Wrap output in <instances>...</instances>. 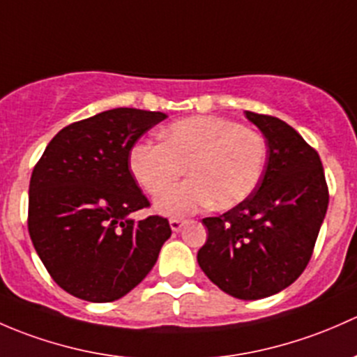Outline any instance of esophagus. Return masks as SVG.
<instances>
[{
  "instance_id": "obj_1",
  "label": "esophagus",
  "mask_w": 357,
  "mask_h": 357,
  "mask_svg": "<svg viewBox=\"0 0 357 357\" xmlns=\"http://www.w3.org/2000/svg\"><path fill=\"white\" fill-rule=\"evenodd\" d=\"M183 220H178V218H172L170 220V227H172V230H174V232H178L180 229H182L183 227Z\"/></svg>"
}]
</instances>
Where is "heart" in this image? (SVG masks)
I'll return each mask as SVG.
<instances>
[{
	"instance_id": "1",
	"label": "heart",
	"mask_w": 357,
	"mask_h": 357,
	"mask_svg": "<svg viewBox=\"0 0 357 357\" xmlns=\"http://www.w3.org/2000/svg\"><path fill=\"white\" fill-rule=\"evenodd\" d=\"M161 144L132 148V175L151 196L185 173L191 178L156 199V211L185 216L211 204L230 209L244 203L259 185L266 163V142L259 132L223 116H189L160 132Z\"/></svg>"
}]
</instances>
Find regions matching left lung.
Wrapping results in <instances>:
<instances>
[{"mask_svg": "<svg viewBox=\"0 0 357 357\" xmlns=\"http://www.w3.org/2000/svg\"><path fill=\"white\" fill-rule=\"evenodd\" d=\"M245 116L266 137L263 177L244 203L203 218L208 238L197 263L223 292L255 301L289 287L307 266L328 185L319 154L290 125L252 112Z\"/></svg>", "mask_w": 357, "mask_h": 357, "instance_id": "left-lung-1", "label": "left lung"}]
</instances>
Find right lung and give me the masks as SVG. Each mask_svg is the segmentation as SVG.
<instances>
[{
    "label": "right lung",
    "mask_w": 357,
    "mask_h": 357,
    "mask_svg": "<svg viewBox=\"0 0 357 357\" xmlns=\"http://www.w3.org/2000/svg\"><path fill=\"white\" fill-rule=\"evenodd\" d=\"M167 115L115 108L61 128L32 170L29 234L47 273L89 303L144 280L172 235L163 216L134 222L149 201L128 170L135 142Z\"/></svg>",
    "instance_id": "1"
}]
</instances>
